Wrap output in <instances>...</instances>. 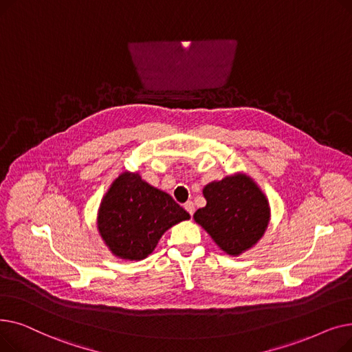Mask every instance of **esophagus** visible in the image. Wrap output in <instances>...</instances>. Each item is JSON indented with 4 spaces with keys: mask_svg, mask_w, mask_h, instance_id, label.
I'll return each mask as SVG.
<instances>
[{
    "mask_svg": "<svg viewBox=\"0 0 352 352\" xmlns=\"http://www.w3.org/2000/svg\"><path fill=\"white\" fill-rule=\"evenodd\" d=\"M184 208L187 210V212H188L190 215H192V214H194V211H195V206H194V202H192V201H188V202H186V206H184Z\"/></svg>",
    "mask_w": 352,
    "mask_h": 352,
    "instance_id": "34e87169",
    "label": "esophagus"
}]
</instances>
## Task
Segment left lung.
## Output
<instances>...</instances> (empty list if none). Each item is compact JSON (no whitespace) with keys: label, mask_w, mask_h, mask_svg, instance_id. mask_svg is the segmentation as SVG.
<instances>
[{"label":"left lung","mask_w":352,"mask_h":352,"mask_svg":"<svg viewBox=\"0 0 352 352\" xmlns=\"http://www.w3.org/2000/svg\"><path fill=\"white\" fill-rule=\"evenodd\" d=\"M207 206L194 214L224 252L236 256L263 238L270 223L265 194L245 174H234L212 181L202 190Z\"/></svg>","instance_id":"left-lung-1"}]
</instances>
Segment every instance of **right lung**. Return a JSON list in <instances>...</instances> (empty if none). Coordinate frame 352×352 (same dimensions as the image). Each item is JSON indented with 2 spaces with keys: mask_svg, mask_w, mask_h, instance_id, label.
Wrapping results in <instances>:
<instances>
[{
  "mask_svg": "<svg viewBox=\"0 0 352 352\" xmlns=\"http://www.w3.org/2000/svg\"><path fill=\"white\" fill-rule=\"evenodd\" d=\"M188 218L170 194L137 173H122L101 201L97 224L111 252L121 260L140 261L154 251L166 230Z\"/></svg>",
  "mask_w": 352,
  "mask_h": 352,
  "instance_id": "1",
  "label": "right lung"
}]
</instances>
